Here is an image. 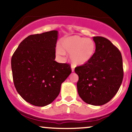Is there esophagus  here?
Instances as JSON below:
<instances>
[{"label": "esophagus", "mask_w": 132, "mask_h": 132, "mask_svg": "<svg viewBox=\"0 0 132 132\" xmlns=\"http://www.w3.org/2000/svg\"><path fill=\"white\" fill-rule=\"evenodd\" d=\"M75 66L74 65H71V70H72V72H74L75 71Z\"/></svg>", "instance_id": "esophagus-1"}]
</instances>
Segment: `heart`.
Listing matches in <instances>:
<instances>
[{
    "instance_id": "1",
    "label": "heart",
    "mask_w": 132,
    "mask_h": 132,
    "mask_svg": "<svg viewBox=\"0 0 132 132\" xmlns=\"http://www.w3.org/2000/svg\"><path fill=\"white\" fill-rule=\"evenodd\" d=\"M62 48L71 53V60L75 65H83L91 60L95 53V45L94 41L78 35L67 38L62 43ZM60 55L64 54L61 49H57Z\"/></svg>"
}]
</instances>
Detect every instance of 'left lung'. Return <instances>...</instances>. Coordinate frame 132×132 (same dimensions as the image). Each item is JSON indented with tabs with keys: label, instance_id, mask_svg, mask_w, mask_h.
I'll list each match as a JSON object with an SVG mask.
<instances>
[{
	"label": "left lung",
	"instance_id": "1",
	"mask_svg": "<svg viewBox=\"0 0 132 132\" xmlns=\"http://www.w3.org/2000/svg\"><path fill=\"white\" fill-rule=\"evenodd\" d=\"M95 51L86 64L75 68L78 75L79 95L87 104L102 105L111 100L120 87L123 78L120 51L110 40L94 37Z\"/></svg>",
	"mask_w": 132,
	"mask_h": 132
}]
</instances>
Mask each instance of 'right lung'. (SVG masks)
<instances>
[{"label":"right lung","instance_id":"obj_1","mask_svg":"<svg viewBox=\"0 0 132 132\" xmlns=\"http://www.w3.org/2000/svg\"><path fill=\"white\" fill-rule=\"evenodd\" d=\"M57 39L56 30L31 35L20 43L12 57L16 91L33 105L51 104L72 71L69 64L54 61Z\"/></svg>","mask_w":132,"mask_h":132}]
</instances>
